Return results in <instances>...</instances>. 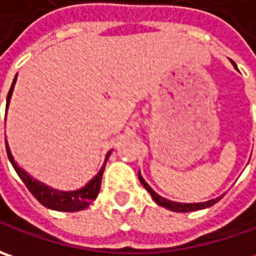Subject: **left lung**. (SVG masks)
I'll list each match as a JSON object with an SVG mask.
<instances>
[{
  "label": "left lung",
  "instance_id": "1",
  "mask_svg": "<svg viewBox=\"0 0 256 256\" xmlns=\"http://www.w3.org/2000/svg\"><path fill=\"white\" fill-rule=\"evenodd\" d=\"M139 180L142 182V184L144 186V189L149 192L150 196H152V199H153L158 205L163 206V208H168V209H170V210H173V212H192V210L205 209V208H209V206L215 205L218 200L220 199V198H216V199L208 200V202H204V204H178V202H172V200H168V199H164V198L159 196V194H156V192L150 188L149 184L144 182V179L140 176V173H139Z\"/></svg>",
  "mask_w": 256,
  "mask_h": 256
}]
</instances>
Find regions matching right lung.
Wrapping results in <instances>:
<instances>
[{
    "label": "right lung",
    "instance_id": "obj_1",
    "mask_svg": "<svg viewBox=\"0 0 256 256\" xmlns=\"http://www.w3.org/2000/svg\"><path fill=\"white\" fill-rule=\"evenodd\" d=\"M14 84H16V78H14L12 84H11V88H10L8 96H6V107H8L10 98H11V94H12ZM6 148L8 159L11 162L12 168L16 169L17 174L21 178V180L27 186V189L32 194V196L46 208H50V209H54V210H62V212H77V210L86 209L97 198L98 190H100V186H102V178H103V172H104V164L100 169V172L97 173L94 178L84 186L83 189H78V190H74V192H60V190L50 189L46 184H40L37 180H34L32 178H30L27 173L24 172L22 169H20L17 166V163L14 162V158H12V154L10 152L6 140ZM108 154L110 153H107L106 160L107 158H108Z\"/></svg>",
    "mask_w": 256,
    "mask_h": 256
}]
</instances>
